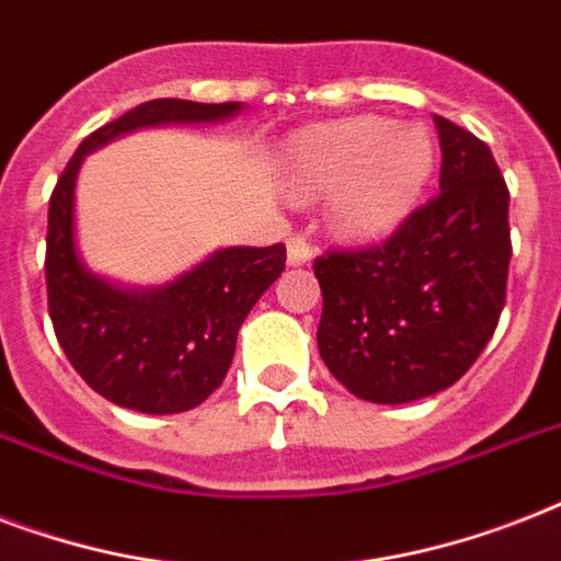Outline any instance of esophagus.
I'll use <instances>...</instances> for the list:
<instances>
[{"mask_svg":"<svg viewBox=\"0 0 561 561\" xmlns=\"http://www.w3.org/2000/svg\"><path fill=\"white\" fill-rule=\"evenodd\" d=\"M311 259H314V250H311V244H308L306 238L302 236L288 238V264L290 267H302V264H308Z\"/></svg>","mask_w":561,"mask_h":561,"instance_id":"34e87169","label":"esophagus"}]
</instances>
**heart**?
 Masks as SVG:
<instances>
[{
  "label": "heart",
  "instance_id": "b5f03b06",
  "mask_svg": "<svg viewBox=\"0 0 561 561\" xmlns=\"http://www.w3.org/2000/svg\"><path fill=\"white\" fill-rule=\"evenodd\" d=\"M434 169L422 127L383 118H346L299 130L285 148L282 186L294 201L325 203V220L343 241H373L399 227Z\"/></svg>",
  "mask_w": 561,
  "mask_h": 561
}]
</instances>
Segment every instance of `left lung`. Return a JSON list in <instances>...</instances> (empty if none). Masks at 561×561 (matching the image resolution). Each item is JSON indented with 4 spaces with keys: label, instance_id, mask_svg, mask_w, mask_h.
<instances>
[{
    "label": "left lung",
    "instance_id": "left-lung-1",
    "mask_svg": "<svg viewBox=\"0 0 561 561\" xmlns=\"http://www.w3.org/2000/svg\"><path fill=\"white\" fill-rule=\"evenodd\" d=\"M439 194L383 244L314 262L320 358L373 404H408L460 381L495 334L510 273V192L478 136L434 116Z\"/></svg>",
    "mask_w": 561,
    "mask_h": 561
}]
</instances>
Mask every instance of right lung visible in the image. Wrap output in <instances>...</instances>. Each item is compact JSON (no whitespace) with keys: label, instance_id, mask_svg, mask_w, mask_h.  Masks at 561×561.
I'll use <instances>...</instances> for the list:
<instances>
[{"label":"right lung","instance_id":"right-lung-1","mask_svg":"<svg viewBox=\"0 0 561 561\" xmlns=\"http://www.w3.org/2000/svg\"><path fill=\"white\" fill-rule=\"evenodd\" d=\"M244 104L145 101L78 145L48 201L46 285L55 334L83 381L118 408L169 416L197 408L227 378L238 329L285 271V244L224 247L153 288L101 276L75 241V186L87 153L165 125H215Z\"/></svg>","mask_w":561,"mask_h":561}]
</instances>
